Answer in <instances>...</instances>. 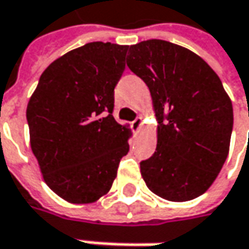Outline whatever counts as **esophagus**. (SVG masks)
<instances>
[{
	"mask_svg": "<svg viewBox=\"0 0 249 249\" xmlns=\"http://www.w3.org/2000/svg\"><path fill=\"white\" fill-rule=\"evenodd\" d=\"M141 126H142V117H136L135 120L132 121V128H133V132L138 133L141 131Z\"/></svg>",
	"mask_w": 249,
	"mask_h": 249,
	"instance_id": "1",
	"label": "esophagus"
}]
</instances>
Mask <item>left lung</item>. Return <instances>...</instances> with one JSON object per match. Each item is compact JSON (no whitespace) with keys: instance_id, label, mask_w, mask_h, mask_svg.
Returning <instances> with one entry per match:
<instances>
[{"instance_id":"1","label":"left lung","mask_w":249,"mask_h":249,"mask_svg":"<svg viewBox=\"0 0 249 249\" xmlns=\"http://www.w3.org/2000/svg\"><path fill=\"white\" fill-rule=\"evenodd\" d=\"M126 65L149 87L159 123L142 178L168 201L201 196L229 154L233 106L222 81L200 56L162 39L131 45Z\"/></svg>"}]
</instances>
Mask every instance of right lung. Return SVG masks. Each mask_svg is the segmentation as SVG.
I'll return each instance as SVG.
<instances>
[{
    "label": "right lung",
    "mask_w": 249,
    "mask_h": 249,
    "mask_svg": "<svg viewBox=\"0 0 249 249\" xmlns=\"http://www.w3.org/2000/svg\"><path fill=\"white\" fill-rule=\"evenodd\" d=\"M128 45L89 42L45 69L27 105L31 150L45 183L73 204L111 189L131 129L113 117Z\"/></svg>",
    "instance_id": "obj_1"
}]
</instances>
